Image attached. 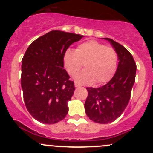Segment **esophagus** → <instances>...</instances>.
<instances>
[{
    "instance_id": "obj_1",
    "label": "esophagus",
    "mask_w": 153,
    "mask_h": 153,
    "mask_svg": "<svg viewBox=\"0 0 153 153\" xmlns=\"http://www.w3.org/2000/svg\"><path fill=\"white\" fill-rule=\"evenodd\" d=\"M74 86H75V87H79V86H80V85L78 84L77 83H74Z\"/></svg>"
}]
</instances>
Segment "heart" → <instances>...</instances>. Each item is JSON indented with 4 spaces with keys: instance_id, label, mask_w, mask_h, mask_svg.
<instances>
[{
    "instance_id": "b5f03b06",
    "label": "heart",
    "mask_w": 153,
    "mask_h": 153,
    "mask_svg": "<svg viewBox=\"0 0 153 153\" xmlns=\"http://www.w3.org/2000/svg\"><path fill=\"white\" fill-rule=\"evenodd\" d=\"M117 51L97 40H89L78 45L76 51L67 49L63 53V67L70 75L77 74L82 67L85 70L75 76L76 82L100 85L113 76L117 67Z\"/></svg>"
}]
</instances>
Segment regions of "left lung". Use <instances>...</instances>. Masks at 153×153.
<instances>
[{
  "mask_svg": "<svg viewBox=\"0 0 153 153\" xmlns=\"http://www.w3.org/2000/svg\"><path fill=\"white\" fill-rule=\"evenodd\" d=\"M104 39L117 51L118 67L106 84L98 88H86L88 96L84 104L87 117L101 124L113 122L123 113L129 103L136 73V63L130 53L112 39Z\"/></svg>",
  "mask_w": 153,
  "mask_h": 153,
  "instance_id": "obj_1",
  "label": "left lung"
}]
</instances>
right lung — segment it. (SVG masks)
I'll return each instance as SVG.
<instances>
[{
  "label": "right lung",
  "mask_w": 153,
  "mask_h": 153,
  "mask_svg": "<svg viewBox=\"0 0 153 153\" xmlns=\"http://www.w3.org/2000/svg\"><path fill=\"white\" fill-rule=\"evenodd\" d=\"M83 35L52 30L32 42L22 59L21 87L25 106L39 122L53 124L66 117L74 83L63 69L66 50Z\"/></svg>",
  "instance_id": "right-lung-1"
}]
</instances>
